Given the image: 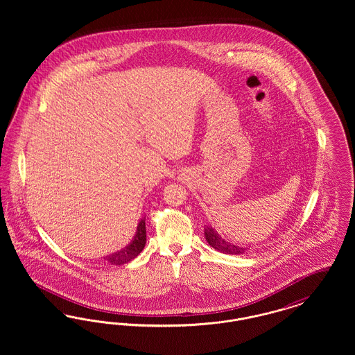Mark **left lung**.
<instances>
[{
  "mask_svg": "<svg viewBox=\"0 0 355 355\" xmlns=\"http://www.w3.org/2000/svg\"><path fill=\"white\" fill-rule=\"evenodd\" d=\"M205 238L207 241V243L216 249L217 252L223 254H232V255H239V254L246 253L249 250V248L245 246H239L233 242L226 241L225 238L218 234V232L216 229H213L211 226H206L205 227Z\"/></svg>",
  "mask_w": 355,
  "mask_h": 355,
  "instance_id": "1",
  "label": "left lung"
}]
</instances>
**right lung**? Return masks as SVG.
Returning <instances> with one entry per match:
<instances>
[{
    "mask_svg": "<svg viewBox=\"0 0 355 355\" xmlns=\"http://www.w3.org/2000/svg\"><path fill=\"white\" fill-rule=\"evenodd\" d=\"M145 243H146V225H145V217H142L138 222L137 232H135L133 239L130 241V243L126 245L125 248H122L121 250H117L116 253L103 257V259L107 261L110 265L128 263L142 252V249L145 248Z\"/></svg>",
    "mask_w": 355,
    "mask_h": 355,
    "instance_id": "1",
    "label": "right lung"
}]
</instances>
